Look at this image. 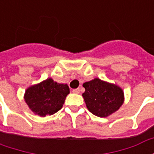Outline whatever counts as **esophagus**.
<instances>
[{"label":"esophagus","instance_id":"esophagus-1","mask_svg":"<svg viewBox=\"0 0 154 154\" xmlns=\"http://www.w3.org/2000/svg\"><path fill=\"white\" fill-rule=\"evenodd\" d=\"M72 92H73V93L78 94L79 92H80V90H79V88H77V89H73V90H72Z\"/></svg>","mask_w":154,"mask_h":154}]
</instances>
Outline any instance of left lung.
Masks as SVG:
<instances>
[{
  "label": "left lung",
  "instance_id": "8db88e82",
  "mask_svg": "<svg viewBox=\"0 0 154 154\" xmlns=\"http://www.w3.org/2000/svg\"><path fill=\"white\" fill-rule=\"evenodd\" d=\"M85 92L82 94L87 109L99 116L106 117L116 112L124 102V93L121 88L95 78L83 84Z\"/></svg>",
  "mask_w": 154,
  "mask_h": 154
}]
</instances>
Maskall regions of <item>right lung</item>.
<instances>
[{"instance_id": "add662e5", "label": "right lung", "mask_w": 154, "mask_h": 154, "mask_svg": "<svg viewBox=\"0 0 154 154\" xmlns=\"http://www.w3.org/2000/svg\"><path fill=\"white\" fill-rule=\"evenodd\" d=\"M68 94L69 87L67 84H59L48 78L28 88L25 100L34 113L44 117L60 110Z\"/></svg>"}]
</instances>
